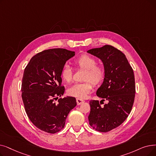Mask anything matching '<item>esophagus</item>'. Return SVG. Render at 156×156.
<instances>
[{
  "mask_svg": "<svg viewBox=\"0 0 156 156\" xmlns=\"http://www.w3.org/2000/svg\"><path fill=\"white\" fill-rule=\"evenodd\" d=\"M76 103H77V105H80L81 104H82L83 103H84V101H83V99H81L77 98V99H76Z\"/></svg>",
  "mask_w": 156,
  "mask_h": 156,
  "instance_id": "1",
  "label": "esophagus"
}]
</instances>
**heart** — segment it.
I'll use <instances>...</instances> for the list:
<instances>
[{
    "label": "heart",
    "instance_id": "obj_1",
    "mask_svg": "<svg viewBox=\"0 0 156 156\" xmlns=\"http://www.w3.org/2000/svg\"><path fill=\"white\" fill-rule=\"evenodd\" d=\"M80 68L85 70L83 83H76L67 89V93L73 97L79 99L85 98L92 90L93 85L100 83L104 78L105 69L103 66L96 64V60L88 55H82L74 61ZM61 78L64 82L69 83L73 78V73L68 65H65L61 71ZM92 82L91 83V82Z\"/></svg>",
    "mask_w": 156,
    "mask_h": 156
}]
</instances>
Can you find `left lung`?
<instances>
[{
    "label": "left lung",
    "instance_id": "1",
    "mask_svg": "<svg viewBox=\"0 0 156 156\" xmlns=\"http://www.w3.org/2000/svg\"><path fill=\"white\" fill-rule=\"evenodd\" d=\"M87 52L99 58L105 69L103 82L96 92L103 99L89 102V124L95 130L108 132L122 124L131 111L135 96L133 70L124 54L112 46ZM105 100L108 103L101 107L100 102Z\"/></svg>",
    "mask_w": 156,
    "mask_h": 156
}]
</instances>
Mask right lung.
<instances>
[{"label": "right lung", "instance_id": "add662e5", "mask_svg": "<svg viewBox=\"0 0 156 156\" xmlns=\"http://www.w3.org/2000/svg\"><path fill=\"white\" fill-rule=\"evenodd\" d=\"M75 52L62 48L44 50L34 56L25 67L22 97L27 115L39 129L55 133L64 128L70 111L76 106V99L63 96L61 71Z\"/></svg>", "mask_w": 156, "mask_h": 156}]
</instances>
